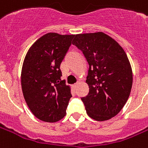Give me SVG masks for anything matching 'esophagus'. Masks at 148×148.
Wrapping results in <instances>:
<instances>
[{"mask_svg":"<svg viewBox=\"0 0 148 148\" xmlns=\"http://www.w3.org/2000/svg\"><path fill=\"white\" fill-rule=\"evenodd\" d=\"M77 85H78V83H75V84H74V85H73V88H76V87H77Z\"/></svg>","mask_w":148,"mask_h":148,"instance_id":"1","label":"esophagus"}]
</instances>
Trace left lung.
Masks as SVG:
<instances>
[{"label": "left lung", "instance_id": "8db88e82", "mask_svg": "<svg viewBox=\"0 0 148 148\" xmlns=\"http://www.w3.org/2000/svg\"><path fill=\"white\" fill-rule=\"evenodd\" d=\"M87 60L89 92L82 100L88 115L106 121L120 112L132 85V71L126 53L115 40L103 32L76 34L72 42Z\"/></svg>", "mask_w": 148, "mask_h": 148}]
</instances>
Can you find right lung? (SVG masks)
I'll list each match as a JSON object with an SVG mask.
<instances>
[{
    "mask_svg": "<svg viewBox=\"0 0 148 148\" xmlns=\"http://www.w3.org/2000/svg\"><path fill=\"white\" fill-rule=\"evenodd\" d=\"M74 37L48 33L33 44L24 59L23 94L29 110L41 121L56 122L66 114L72 95L70 86L60 78V64Z\"/></svg>",
    "mask_w": 148,
    "mask_h": 148,
    "instance_id": "right-lung-1",
    "label": "right lung"
}]
</instances>
